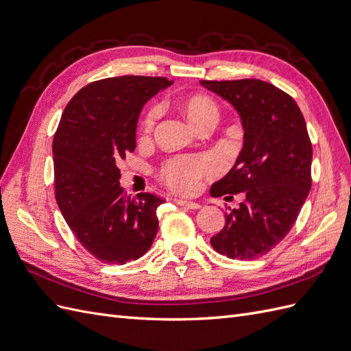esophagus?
<instances>
[{"label":"esophagus","mask_w":351,"mask_h":351,"mask_svg":"<svg viewBox=\"0 0 351 351\" xmlns=\"http://www.w3.org/2000/svg\"><path fill=\"white\" fill-rule=\"evenodd\" d=\"M174 202L177 205L180 206H184V208H189V209H199L200 205L196 204V202H192V200H184V199H174Z\"/></svg>","instance_id":"obj_1"}]
</instances>
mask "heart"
<instances>
[{
  "mask_svg": "<svg viewBox=\"0 0 351 351\" xmlns=\"http://www.w3.org/2000/svg\"><path fill=\"white\" fill-rule=\"evenodd\" d=\"M183 111L187 115L189 121L192 123L196 129L205 123H217L218 120V105L208 95L204 93H193L182 104ZM159 117L158 105H152L147 108L139 123V130L143 136L151 134L155 129L156 121ZM217 164L212 158L202 155V156H174L169 158L158 169V176L162 182L177 193L190 195L195 193L200 186L202 178L215 174Z\"/></svg>",
  "mask_w": 351,
  "mask_h": 351,
  "instance_id": "b5f03b06",
  "label": "heart"
}]
</instances>
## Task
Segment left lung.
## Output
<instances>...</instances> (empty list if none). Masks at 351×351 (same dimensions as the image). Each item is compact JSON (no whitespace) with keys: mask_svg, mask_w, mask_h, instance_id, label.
<instances>
[{"mask_svg":"<svg viewBox=\"0 0 351 351\" xmlns=\"http://www.w3.org/2000/svg\"><path fill=\"white\" fill-rule=\"evenodd\" d=\"M241 117L244 145L212 196L244 195L228 208L226 226L210 246L230 259H258L290 232L312 186V142L299 105L289 93L259 79L202 80ZM230 197V196H228Z\"/></svg>","mask_w":351,"mask_h":351,"instance_id":"8db88e82","label":"left lung"}]
</instances>
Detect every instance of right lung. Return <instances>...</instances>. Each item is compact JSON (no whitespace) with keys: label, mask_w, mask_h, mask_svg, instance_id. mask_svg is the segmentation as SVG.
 <instances>
[{"label":"right lung","mask_w":351,"mask_h":351,"mask_svg":"<svg viewBox=\"0 0 351 351\" xmlns=\"http://www.w3.org/2000/svg\"><path fill=\"white\" fill-rule=\"evenodd\" d=\"M171 83L152 76L101 79L83 86L61 115L52 141L57 204L79 243L104 263L139 259L156 236L164 199L127 196L117 164L136 149L146 101Z\"/></svg>","instance_id":"right-lung-1"}]
</instances>
